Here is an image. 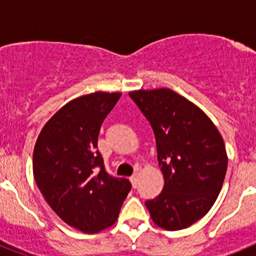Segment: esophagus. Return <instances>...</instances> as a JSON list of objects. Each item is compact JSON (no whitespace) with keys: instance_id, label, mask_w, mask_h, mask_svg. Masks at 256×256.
Instances as JSON below:
<instances>
[{"instance_id":"1","label":"esophagus","mask_w":256,"mask_h":256,"mask_svg":"<svg viewBox=\"0 0 256 256\" xmlns=\"http://www.w3.org/2000/svg\"><path fill=\"white\" fill-rule=\"evenodd\" d=\"M130 182H132L133 187H137V182H138V174L137 173L133 174L132 177H130Z\"/></svg>"}]
</instances>
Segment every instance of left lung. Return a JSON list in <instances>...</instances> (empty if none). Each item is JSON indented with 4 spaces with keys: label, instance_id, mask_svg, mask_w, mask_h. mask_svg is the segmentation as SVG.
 <instances>
[{
    "label": "left lung",
    "instance_id": "obj_1",
    "mask_svg": "<svg viewBox=\"0 0 256 256\" xmlns=\"http://www.w3.org/2000/svg\"><path fill=\"white\" fill-rule=\"evenodd\" d=\"M130 96L150 122L164 176L162 194L144 205L164 230L190 227L209 212L224 180L228 159L220 133L204 112L168 88Z\"/></svg>",
    "mask_w": 256,
    "mask_h": 256
}]
</instances>
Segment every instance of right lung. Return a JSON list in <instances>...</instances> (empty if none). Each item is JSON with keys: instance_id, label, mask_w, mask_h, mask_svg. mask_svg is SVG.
<instances>
[{"instance_id": "1", "label": "right lung", "mask_w": 256, "mask_h": 256, "mask_svg": "<svg viewBox=\"0 0 256 256\" xmlns=\"http://www.w3.org/2000/svg\"><path fill=\"white\" fill-rule=\"evenodd\" d=\"M120 94L96 92L66 104L40 130L33 173L44 198L65 223L96 234L116 222L132 184L105 169L97 148L105 118Z\"/></svg>"}]
</instances>
